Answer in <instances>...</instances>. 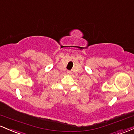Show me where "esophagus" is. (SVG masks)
Masks as SVG:
<instances>
[{
  "mask_svg": "<svg viewBox=\"0 0 134 134\" xmlns=\"http://www.w3.org/2000/svg\"><path fill=\"white\" fill-rule=\"evenodd\" d=\"M67 73H68V74H70V73H71V71H67Z\"/></svg>",
  "mask_w": 134,
  "mask_h": 134,
  "instance_id": "obj_1",
  "label": "esophagus"
}]
</instances>
